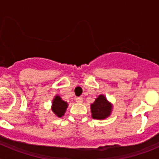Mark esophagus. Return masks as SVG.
<instances>
[{"label":"esophagus","mask_w":159,"mask_h":159,"mask_svg":"<svg viewBox=\"0 0 159 159\" xmlns=\"http://www.w3.org/2000/svg\"><path fill=\"white\" fill-rule=\"evenodd\" d=\"M83 101H84V99H83V97L80 96V97H76V98H75V102H78V103H82Z\"/></svg>","instance_id":"esophagus-1"}]
</instances>
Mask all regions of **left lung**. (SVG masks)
<instances>
[{
    "label": "left lung",
    "instance_id": "8db88e82",
    "mask_svg": "<svg viewBox=\"0 0 159 159\" xmlns=\"http://www.w3.org/2000/svg\"><path fill=\"white\" fill-rule=\"evenodd\" d=\"M112 111V105L108 102L106 97L100 95L96 98L95 102L91 104L92 116L95 119H104L110 116Z\"/></svg>",
    "mask_w": 159,
    "mask_h": 159
}]
</instances>
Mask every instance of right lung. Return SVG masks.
<instances>
[{
    "instance_id": "obj_1",
    "label": "right lung",
    "mask_w": 159,
    "mask_h": 159,
    "mask_svg": "<svg viewBox=\"0 0 159 159\" xmlns=\"http://www.w3.org/2000/svg\"><path fill=\"white\" fill-rule=\"evenodd\" d=\"M67 106H68V104H67V102H64V100H62V99L59 95H56L52 100V111L57 117L60 118L64 115Z\"/></svg>"
}]
</instances>
